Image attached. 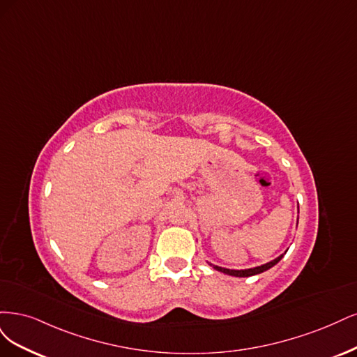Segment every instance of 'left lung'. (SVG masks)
Returning a JSON list of instances; mask_svg holds the SVG:
<instances>
[{"mask_svg": "<svg viewBox=\"0 0 357 357\" xmlns=\"http://www.w3.org/2000/svg\"><path fill=\"white\" fill-rule=\"evenodd\" d=\"M282 258H283V255H280L279 258H275V259L271 261V262L264 264V266H261V267L249 268V270H228V268H222V267H218V266H213V268L218 270V271H222V273H225V274H229V275H236V278H249V275H255V274H259V273H264V271L270 270V268L274 267L275 264H278ZM211 266H212V264H211Z\"/></svg>", "mask_w": 357, "mask_h": 357, "instance_id": "obj_1", "label": "left lung"}]
</instances>
